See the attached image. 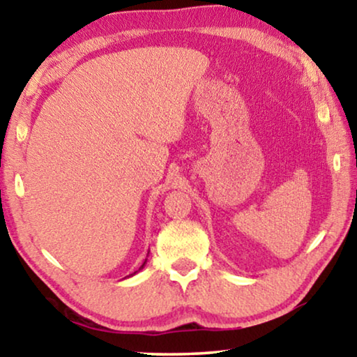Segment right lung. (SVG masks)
<instances>
[{
    "label": "right lung",
    "mask_w": 357,
    "mask_h": 357,
    "mask_svg": "<svg viewBox=\"0 0 357 357\" xmlns=\"http://www.w3.org/2000/svg\"><path fill=\"white\" fill-rule=\"evenodd\" d=\"M148 253H149V252H148ZM144 264H146V259H144V263L142 264V268H140V269H143V266H144ZM135 273H137V271H135ZM135 273H134V274H135ZM134 274H130V277H132V275H134ZM128 277H129V275H128Z\"/></svg>",
    "instance_id": "right-lung-1"
}]
</instances>
